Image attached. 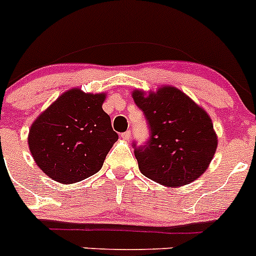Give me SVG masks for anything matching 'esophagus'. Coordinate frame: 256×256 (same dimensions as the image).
Instances as JSON below:
<instances>
[{"mask_svg": "<svg viewBox=\"0 0 256 256\" xmlns=\"http://www.w3.org/2000/svg\"><path fill=\"white\" fill-rule=\"evenodd\" d=\"M120 136H121V138H124V140H128V138H131V131H130V130L125 131V132L121 134Z\"/></svg>", "mask_w": 256, "mask_h": 256, "instance_id": "obj_1", "label": "esophagus"}]
</instances>
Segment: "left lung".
Listing matches in <instances>:
<instances>
[{"label":"left lung","instance_id":"1","mask_svg":"<svg viewBox=\"0 0 256 256\" xmlns=\"http://www.w3.org/2000/svg\"><path fill=\"white\" fill-rule=\"evenodd\" d=\"M132 98L150 128L146 142L132 144L141 174L168 187L200 177L218 144L208 114L174 86L161 88L147 98L136 90Z\"/></svg>","mask_w":256,"mask_h":256}]
</instances>
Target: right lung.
<instances>
[{"mask_svg":"<svg viewBox=\"0 0 256 256\" xmlns=\"http://www.w3.org/2000/svg\"><path fill=\"white\" fill-rule=\"evenodd\" d=\"M105 94L72 89L59 96L32 124L30 154L40 170L60 183H76L96 174L118 141L110 116L102 110Z\"/></svg>","mask_w":256,"mask_h":256,"instance_id":"right-lung-1","label":"right lung"}]
</instances>
